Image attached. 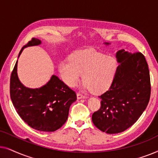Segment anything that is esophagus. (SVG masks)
<instances>
[{
    "label": "esophagus",
    "instance_id": "obj_1",
    "mask_svg": "<svg viewBox=\"0 0 158 158\" xmlns=\"http://www.w3.org/2000/svg\"><path fill=\"white\" fill-rule=\"evenodd\" d=\"M77 99L85 98V96H83V95L81 94H79V93H77Z\"/></svg>",
    "mask_w": 158,
    "mask_h": 158
}]
</instances>
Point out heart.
I'll use <instances>...</instances> for the list:
<instances>
[{
  "label": "heart",
  "instance_id": "obj_1",
  "mask_svg": "<svg viewBox=\"0 0 158 158\" xmlns=\"http://www.w3.org/2000/svg\"><path fill=\"white\" fill-rule=\"evenodd\" d=\"M116 62L111 57L96 52L73 55L70 62L59 64L62 79L70 87H75L83 75V88L94 93H101L111 85L115 75Z\"/></svg>",
  "mask_w": 158,
  "mask_h": 158
}]
</instances>
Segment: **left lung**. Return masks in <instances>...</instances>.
I'll use <instances>...</instances> for the list:
<instances>
[{
	"mask_svg": "<svg viewBox=\"0 0 158 158\" xmlns=\"http://www.w3.org/2000/svg\"><path fill=\"white\" fill-rule=\"evenodd\" d=\"M116 57L119 64L111 87L99 96L101 108L92 115L95 126L108 134L122 132L132 126L150 98V71L144 56L121 49Z\"/></svg>",
	"mask_w": 158,
	"mask_h": 158,
	"instance_id": "8db88e82",
	"label": "left lung"
}]
</instances>
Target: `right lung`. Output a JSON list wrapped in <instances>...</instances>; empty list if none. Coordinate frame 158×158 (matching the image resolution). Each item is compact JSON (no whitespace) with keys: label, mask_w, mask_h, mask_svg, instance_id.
<instances>
[{"label":"right lung","mask_w":158,"mask_h":158,"mask_svg":"<svg viewBox=\"0 0 158 158\" xmlns=\"http://www.w3.org/2000/svg\"><path fill=\"white\" fill-rule=\"evenodd\" d=\"M42 41L32 38L19 54L28 47L38 46ZM16 62L10 80V95L20 117L31 128L42 131H55L66 122L76 94L56 75L42 87L29 88L23 85L17 74Z\"/></svg>","instance_id":"right-lung-1"}]
</instances>
